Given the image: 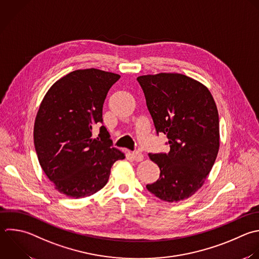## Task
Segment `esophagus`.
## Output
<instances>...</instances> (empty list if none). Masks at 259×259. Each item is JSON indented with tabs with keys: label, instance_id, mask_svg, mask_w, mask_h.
Returning a JSON list of instances; mask_svg holds the SVG:
<instances>
[{
	"label": "esophagus",
	"instance_id": "esophagus-1",
	"mask_svg": "<svg viewBox=\"0 0 259 259\" xmlns=\"http://www.w3.org/2000/svg\"><path fill=\"white\" fill-rule=\"evenodd\" d=\"M132 157H133V159H134L135 161H137V162H141V161H143V159H144V155H143L142 153H140L139 151L133 152V153H132Z\"/></svg>",
	"mask_w": 259,
	"mask_h": 259
}]
</instances>
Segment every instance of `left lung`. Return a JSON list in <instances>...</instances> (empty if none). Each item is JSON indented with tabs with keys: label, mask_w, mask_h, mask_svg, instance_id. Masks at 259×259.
<instances>
[{
	"label": "left lung",
	"mask_w": 259,
	"mask_h": 259,
	"mask_svg": "<svg viewBox=\"0 0 259 259\" xmlns=\"http://www.w3.org/2000/svg\"><path fill=\"white\" fill-rule=\"evenodd\" d=\"M157 134L167 136L168 154H149L160 168L159 179L147 189L173 202L194 194L212 168L220 147L219 113L208 89L176 73L137 78Z\"/></svg>",
	"instance_id": "left-lung-1"
}]
</instances>
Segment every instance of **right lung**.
Returning a JSON list of instances; mask_svg holds the SVG:
<instances>
[{
  "mask_svg": "<svg viewBox=\"0 0 259 259\" xmlns=\"http://www.w3.org/2000/svg\"><path fill=\"white\" fill-rule=\"evenodd\" d=\"M119 75L97 69L77 70L58 80L48 91L36 114L35 151L55 188L73 198L89 196L105 186L110 169L124 154L112 147L109 133L92 126L103 121L102 108Z\"/></svg>",
  "mask_w": 259,
  "mask_h": 259,
  "instance_id": "obj_1",
  "label": "right lung"
}]
</instances>
